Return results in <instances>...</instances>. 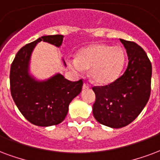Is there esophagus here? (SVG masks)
I'll return each instance as SVG.
<instances>
[{
  "instance_id": "obj_1",
  "label": "esophagus",
  "mask_w": 160,
  "mask_h": 160,
  "mask_svg": "<svg viewBox=\"0 0 160 160\" xmlns=\"http://www.w3.org/2000/svg\"><path fill=\"white\" fill-rule=\"evenodd\" d=\"M89 87H90V86H89V85H88V84L84 83V85H83V89L84 90H85V89H88Z\"/></svg>"
}]
</instances>
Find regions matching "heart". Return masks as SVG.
<instances>
[{
	"instance_id": "obj_1",
	"label": "heart",
	"mask_w": 160,
	"mask_h": 160,
	"mask_svg": "<svg viewBox=\"0 0 160 160\" xmlns=\"http://www.w3.org/2000/svg\"><path fill=\"white\" fill-rule=\"evenodd\" d=\"M125 60V52L120 47L93 44L80 49L75 58L68 60V64L77 72H81L83 68L90 69V75L94 82L108 85L119 76Z\"/></svg>"
}]
</instances>
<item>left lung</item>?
<instances>
[{"label":"left lung","mask_w":160,"mask_h":160,"mask_svg":"<svg viewBox=\"0 0 160 160\" xmlns=\"http://www.w3.org/2000/svg\"><path fill=\"white\" fill-rule=\"evenodd\" d=\"M119 41L128 56L125 73L109 85L92 87L96 95L93 115L98 122L111 128L132 122L146 106L151 92L152 64L147 53L133 41Z\"/></svg>","instance_id":"8db88e82"}]
</instances>
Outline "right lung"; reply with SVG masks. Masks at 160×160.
Here are the masks:
<instances>
[{"instance_id": "obj_1", "label": "right lung", "mask_w": 160, "mask_h": 160, "mask_svg": "<svg viewBox=\"0 0 160 160\" xmlns=\"http://www.w3.org/2000/svg\"><path fill=\"white\" fill-rule=\"evenodd\" d=\"M63 35H44L20 49L11 65V94L18 108L28 121L38 126H51L63 121L68 105L82 89L83 80L72 82L61 74L45 80L29 74L32 52L41 41L59 47ZM63 63L66 66L64 60Z\"/></svg>"}]
</instances>
